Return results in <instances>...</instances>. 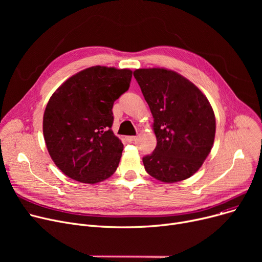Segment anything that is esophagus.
Segmentation results:
<instances>
[{
    "instance_id": "34e87169",
    "label": "esophagus",
    "mask_w": 262,
    "mask_h": 262,
    "mask_svg": "<svg viewBox=\"0 0 262 262\" xmlns=\"http://www.w3.org/2000/svg\"><path fill=\"white\" fill-rule=\"evenodd\" d=\"M126 140L128 142H134V141L137 140V137L136 136H128V137H126Z\"/></svg>"
}]
</instances>
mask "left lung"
I'll return each mask as SVG.
<instances>
[{"label":"left lung","instance_id":"obj_1","mask_svg":"<svg viewBox=\"0 0 262 262\" xmlns=\"http://www.w3.org/2000/svg\"><path fill=\"white\" fill-rule=\"evenodd\" d=\"M134 76L154 118L157 145L142 158L145 171L163 183L193 175L210 153L215 134L212 107L190 80L166 69H138Z\"/></svg>","mask_w":262,"mask_h":262}]
</instances>
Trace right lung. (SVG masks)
Listing matches in <instances>:
<instances>
[{"label": "right lung", "mask_w": 262, "mask_h": 262, "mask_svg": "<svg viewBox=\"0 0 262 262\" xmlns=\"http://www.w3.org/2000/svg\"><path fill=\"white\" fill-rule=\"evenodd\" d=\"M128 69L95 66L67 79L43 115L49 154L72 180L95 184L112 176L123 144L112 130L116 100L129 88Z\"/></svg>", "instance_id": "obj_1"}]
</instances>
